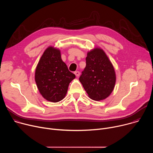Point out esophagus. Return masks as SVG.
Here are the masks:
<instances>
[{
  "instance_id": "1",
  "label": "esophagus",
  "mask_w": 153,
  "mask_h": 153,
  "mask_svg": "<svg viewBox=\"0 0 153 153\" xmlns=\"http://www.w3.org/2000/svg\"><path fill=\"white\" fill-rule=\"evenodd\" d=\"M74 74H75V75H76V77H79V76H80V73H79V71H75V72H74Z\"/></svg>"
}]
</instances>
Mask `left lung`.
<instances>
[{
	"mask_svg": "<svg viewBox=\"0 0 153 153\" xmlns=\"http://www.w3.org/2000/svg\"><path fill=\"white\" fill-rule=\"evenodd\" d=\"M79 80L88 97L96 101L106 99L113 92L116 81L113 65L100 47L87 53L86 67Z\"/></svg>",
	"mask_w": 153,
	"mask_h": 153,
	"instance_id": "8db88e82",
	"label": "left lung"
}]
</instances>
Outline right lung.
I'll list each match as a JSON object with an SVG mask.
<instances>
[{"label": "right lung", "mask_w": 153, "mask_h": 153, "mask_svg": "<svg viewBox=\"0 0 153 153\" xmlns=\"http://www.w3.org/2000/svg\"><path fill=\"white\" fill-rule=\"evenodd\" d=\"M34 78L42 96L48 101L58 102L66 96L69 84L76 76L62 60L60 50L50 46L37 65Z\"/></svg>", "instance_id": "right-lung-1"}]
</instances>
